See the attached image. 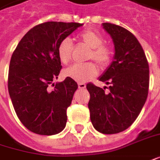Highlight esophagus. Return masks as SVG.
Segmentation results:
<instances>
[{
	"label": "esophagus",
	"mask_w": 160,
	"mask_h": 160,
	"mask_svg": "<svg viewBox=\"0 0 160 160\" xmlns=\"http://www.w3.org/2000/svg\"><path fill=\"white\" fill-rule=\"evenodd\" d=\"M78 87H79V88L80 89H84L86 88V84H85V83H79V84H78Z\"/></svg>",
	"instance_id": "obj_1"
}]
</instances>
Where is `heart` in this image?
I'll use <instances>...</instances> for the list:
<instances>
[{
    "instance_id": "obj_1",
    "label": "heart",
    "mask_w": 160,
    "mask_h": 160,
    "mask_svg": "<svg viewBox=\"0 0 160 160\" xmlns=\"http://www.w3.org/2000/svg\"><path fill=\"white\" fill-rule=\"evenodd\" d=\"M80 43L89 48L88 58L94 59L101 67H106L112 58L111 48L103 44V38L99 32L93 30H86L79 35ZM58 53L63 64H67L71 60L72 53V43L69 38H64L58 43ZM97 67L94 63L75 64L66 68L64 73L78 82H85L94 78L97 74Z\"/></svg>"
}]
</instances>
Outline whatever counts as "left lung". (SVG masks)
Masks as SVG:
<instances>
[{
  "label": "left lung",
  "mask_w": 160,
  "mask_h": 160,
  "mask_svg": "<svg viewBox=\"0 0 160 160\" xmlns=\"http://www.w3.org/2000/svg\"><path fill=\"white\" fill-rule=\"evenodd\" d=\"M115 45L114 60L99 80L108 87L104 89L87 85L90 94L88 108L94 129L103 134L125 130L138 117L147 99L149 65L138 40L121 26L102 23Z\"/></svg>",
  "instance_id": "1"
}]
</instances>
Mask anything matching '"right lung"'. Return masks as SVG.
Masks as SVG:
<instances>
[{
  "label": "right lung",
  "instance_id": "right-lung-1",
  "mask_svg": "<svg viewBox=\"0 0 160 160\" xmlns=\"http://www.w3.org/2000/svg\"><path fill=\"white\" fill-rule=\"evenodd\" d=\"M79 22H47L30 30L12 54L8 88L21 122L39 135H55L65 129L66 109L78 85L71 78L54 85L62 66L58 43ZM51 84L54 87L52 89Z\"/></svg>",
  "mask_w": 160,
  "mask_h": 160
}]
</instances>
